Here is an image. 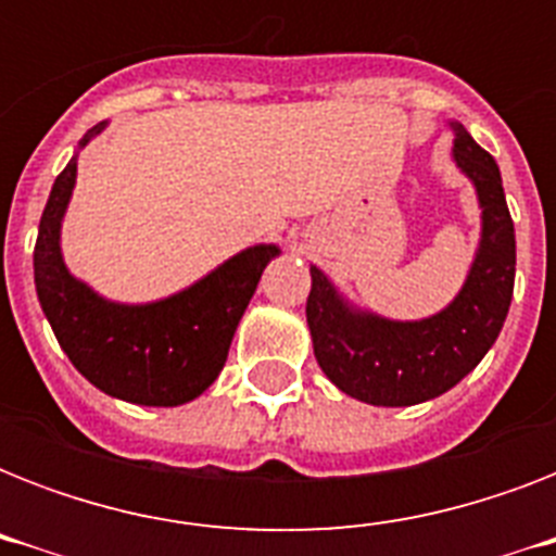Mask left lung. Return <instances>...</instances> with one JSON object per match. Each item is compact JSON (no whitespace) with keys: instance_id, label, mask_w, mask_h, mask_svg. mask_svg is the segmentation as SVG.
Here are the masks:
<instances>
[{"instance_id":"obj_1","label":"left lung","mask_w":556,"mask_h":556,"mask_svg":"<svg viewBox=\"0 0 556 556\" xmlns=\"http://www.w3.org/2000/svg\"><path fill=\"white\" fill-rule=\"evenodd\" d=\"M453 126V161L476 187L482 239L456 300L424 320H387L340 296L312 265L305 317L314 357L346 395L375 406H413L444 395L479 366L508 317L517 274V239L502 176L462 124Z\"/></svg>"}]
</instances>
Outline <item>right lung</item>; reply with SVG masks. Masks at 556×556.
<instances>
[{
	"mask_svg": "<svg viewBox=\"0 0 556 556\" xmlns=\"http://www.w3.org/2000/svg\"><path fill=\"white\" fill-rule=\"evenodd\" d=\"M83 135L80 150L103 132ZM77 181V152L56 176L39 218L34 282L48 323L74 369L100 392L141 406H178L218 378L227 349L277 244H253L173 296L112 303L68 274L60 227Z\"/></svg>",
	"mask_w": 556,
	"mask_h": 556,
	"instance_id": "1",
	"label": "right lung"
}]
</instances>
